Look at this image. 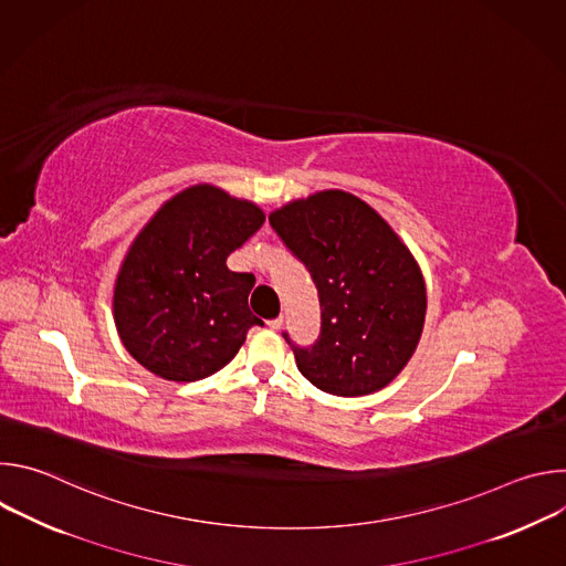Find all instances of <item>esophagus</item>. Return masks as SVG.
Segmentation results:
<instances>
[{"mask_svg":"<svg viewBox=\"0 0 566 566\" xmlns=\"http://www.w3.org/2000/svg\"><path fill=\"white\" fill-rule=\"evenodd\" d=\"M269 327H271L273 332H280V329L284 327V317H275V319H269Z\"/></svg>","mask_w":566,"mask_h":566,"instance_id":"obj_1","label":"esophagus"}]
</instances>
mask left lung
I'll use <instances>...</instances> for the list:
<instances>
[{"label": "left lung", "instance_id": "8db88e82", "mask_svg": "<svg viewBox=\"0 0 566 566\" xmlns=\"http://www.w3.org/2000/svg\"><path fill=\"white\" fill-rule=\"evenodd\" d=\"M306 266L319 297V336L297 347V369L334 396H365L408 365L426 322L421 269L391 226L363 199L322 190L269 214Z\"/></svg>", "mask_w": 566, "mask_h": 566}]
</instances>
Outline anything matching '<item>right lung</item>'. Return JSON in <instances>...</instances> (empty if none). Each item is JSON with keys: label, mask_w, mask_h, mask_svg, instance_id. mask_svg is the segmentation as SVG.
<instances>
[{"label": "right lung", "mask_w": 566, "mask_h": 566, "mask_svg": "<svg viewBox=\"0 0 566 566\" xmlns=\"http://www.w3.org/2000/svg\"><path fill=\"white\" fill-rule=\"evenodd\" d=\"M247 199L199 184L175 195L136 234L114 286L125 349L151 374L192 382L226 367L253 325L251 273L226 260L262 223Z\"/></svg>", "instance_id": "obj_1"}]
</instances>
